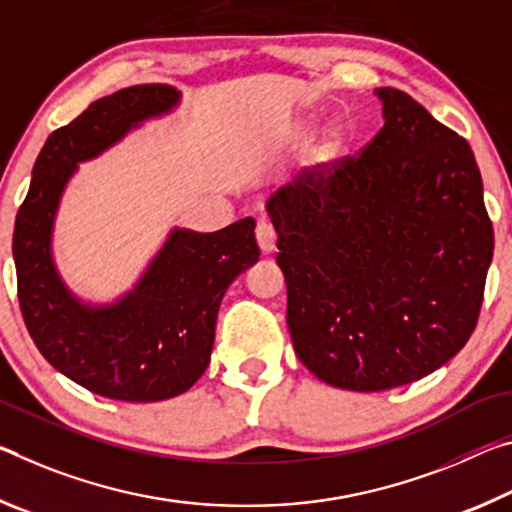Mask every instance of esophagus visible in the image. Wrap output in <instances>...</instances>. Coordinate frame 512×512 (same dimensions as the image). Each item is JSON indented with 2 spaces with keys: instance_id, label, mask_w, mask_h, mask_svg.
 <instances>
[{
  "instance_id": "obj_1",
  "label": "esophagus",
  "mask_w": 512,
  "mask_h": 512,
  "mask_svg": "<svg viewBox=\"0 0 512 512\" xmlns=\"http://www.w3.org/2000/svg\"><path fill=\"white\" fill-rule=\"evenodd\" d=\"M256 240H258V247H261L263 254H270V251L276 249V231H274L272 222L258 220V224H256Z\"/></svg>"
}]
</instances>
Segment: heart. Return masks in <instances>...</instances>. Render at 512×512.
<instances>
[{
  "instance_id": "b5f03b06",
  "label": "heart",
  "mask_w": 512,
  "mask_h": 512,
  "mask_svg": "<svg viewBox=\"0 0 512 512\" xmlns=\"http://www.w3.org/2000/svg\"><path fill=\"white\" fill-rule=\"evenodd\" d=\"M313 122L304 124V133L311 131ZM347 147V131L345 127H331L324 136L317 140V145L313 149V161L315 163H331L342 154V149Z\"/></svg>"
}]
</instances>
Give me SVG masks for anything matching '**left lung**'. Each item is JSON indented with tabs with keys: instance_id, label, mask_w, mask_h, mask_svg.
<instances>
[{
	"instance_id": "obj_1",
	"label": "left lung",
	"mask_w": 512,
	"mask_h": 512,
	"mask_svg": "<svg viewBox=\"0 0 512 512\" xmlns=\"http://www.w3.org/2000/svg\"><path fill=\"white\" fill-rule=\"evenodd\" d=\"M383 129L267 201L295 354L324 383L381 392L454 358L472 335L492 222L472 147L397 88Z\"/></svg>"
}]
</instances>
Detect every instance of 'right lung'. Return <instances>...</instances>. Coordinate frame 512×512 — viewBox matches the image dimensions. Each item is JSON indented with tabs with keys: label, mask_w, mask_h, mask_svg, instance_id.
Wrapping results in <instances>:
<instances>
[{
	"label": "right lung",
	"mask_w": 512,
	"mask_h": 512,
	"mask_svg": "<svg viewBox=\"0 0 512 512\" xmlns=\"http://www.w3.org/2000/svg\"><path fill=\"white\" fill-rule=\"evenodd\" d=\"M181 92L145 83L97 99L47 138L13 231L24 324L49 363L83 388L117 401H163L186 392L211 363L226 288L254 265L251 217L215 233L172 229L131 292L92 306L56 272L52 233L79 163L106 152L149 117L170 113Z\"/></svg>",
	"instance_id": "obj_1"
}]
</instances>
